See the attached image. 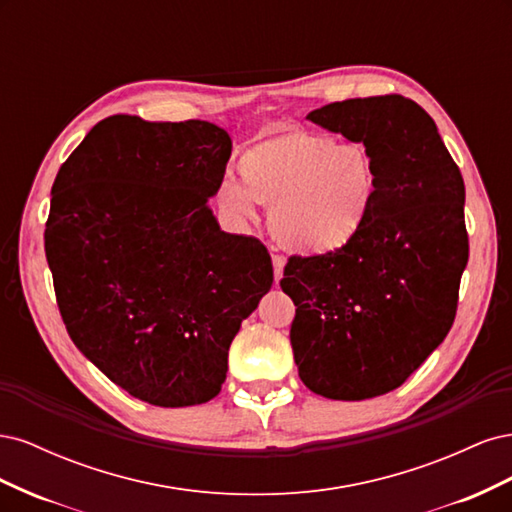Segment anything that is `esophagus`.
Masks as SVG:
<instances>
[{
  "label": "esophagus",
  "mask_w": 512,
  "mask_h": 512,
  "mask_svg": "<svg viewBox=\"0 0 512 512\" xmlns=\"http://www.w3.org/2000/svg\"><path fill=\"white\" fill-rule=\"evenodd\" d=\"M284 265H286V258L280 256V254H275V256H273V277H275V284L282 280Z\"/></svg>",
  "instance_id": "obj_1"
}]
</instances>
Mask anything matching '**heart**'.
I'll return each mask as SVG.
<instances>
[{"label":"heart","instance_id":"obj_1","mask_svg":"<svg viewBox=\"0 0 512 512\" xmlns=\"http://www.w3.org/2000/svg\"><path fill=\"white\" fill-rule=\"evenodd\" d=\"M237 170L241 185L224 181L215 205L237 222L254 218V200L271 207L273 237L299 256L344 250L367 224L378 192V173L361 145L301 128L256 138Z\"/></svg>","mask_w":512,"mask_h":512}]
</instances>
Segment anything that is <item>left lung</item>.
<instances>
[{
	"label": "left lung",
	"mask_w": 512,
	"mask_h": 512,
	"mask_svg": "<svg viewBox=\"0 0 512 512\" xmlns=\"http://www.w3.org/2000/svg\"><path fill=\"white\" fill-rule=\"evenodd\" d=\"M307 119L363 143L378 173L359 237L329 256H292L280 282L297 305L290 344L303 384L361 401L404 384L453 327L470 254L466 185L410 98H352Z\"/></svg>",
	"instance_id": "left-lung-1"
}]
</instances>
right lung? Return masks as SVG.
<instances>
[{
  "instance_id": "1",
  "label": "right lung",
  "mask_w": 512,
  "mask_h": 512,
  "mask_svg": "<svg viewBox=\"0 0 512 512\" xmlns=\"http://www.w3.org/2000/svg\"><path fill=\"white\" fill-rule=\"evenodd\" d=\"M230 136L215 123L106 117L61 164L44 252L74 346L162 408L220 393L228 348L273 284L267 247L220 230L209 198Z\"/></svg>"
}]
</instances>
